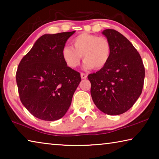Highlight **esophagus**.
Returning a JSON list of instances; mask_svg holds the SVG:
<instances>
[{"mask_svg":"<svg viewBox=\"0 0 159 159\" xmlns=\"http://www.w3.org/2000/svg\"><path fill=\"white\" fill-rule=\"evenodd\" d=\"M80 76H81V79H85L88 77V75L86 74H84V73H81V74H80Z\"/></svg>","mask_w":159,"mask_h":159,"instance_id":"1","label":"esophagus"}]
</instances>
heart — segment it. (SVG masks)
I'll return each mask as SVG.
<instances>
[{
    "label": "heart",
    "instance_id": "b5f03b06",
    "mask_svg": "<svg viewBox=\"0 0 159 159\" xmlns=\"http://www.w3.org/2000/svg\"><path fill=\"white\" fill-rule=\"evenodd\" d=\"M73 47L65 45L61 56L67 66L74 69L80 64L82 56L86 69H100L108 63L111 56V44L104 37L82 33L71 41Z\"/></svg>",
    "mask_w": 159,
    "mask_h": 159
}]
</instances>
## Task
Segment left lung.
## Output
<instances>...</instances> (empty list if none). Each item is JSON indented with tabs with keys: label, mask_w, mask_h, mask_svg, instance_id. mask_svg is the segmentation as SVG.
Returning a JSON list of instances; mask_svg holds the SVG:
<instances>
[{
	"label": "left lung",
	"mask_w": 159,
	"mask_h": 159,
	"mask_svg": "<svg viewBox=\"0 0 159 159\" xmlns=\"http://www.w3.org/2000/svg\"><path fill=\"white\" fill-rule=\"evenodd\" d=\"M111 44V56L105 66L88 76L96 107L108 115L122 114L140 96L145 71L142 58L133 44L114 29L102 31Z\"/></svg>",
	"instance_id": "obj_1"
}]
</instances>
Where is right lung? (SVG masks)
Here are the masks:
<instances>
[{"instance_id":"obj_1","label":"right lung","mask_w":159,"mask_h":159,"mask_svg":"<svg viewBox=\"0 0 159 159\" xmlns=\"http://www.w3.org/2000/svg\"><path fill=\"white\" fill-rule=\"evenodd\" d=\"M75 31L44 34L19 64L16 80L21 103L39 119L62 118L81 80L79 72L67 66L61 50Z\"/></svg>"}]
</instances>
